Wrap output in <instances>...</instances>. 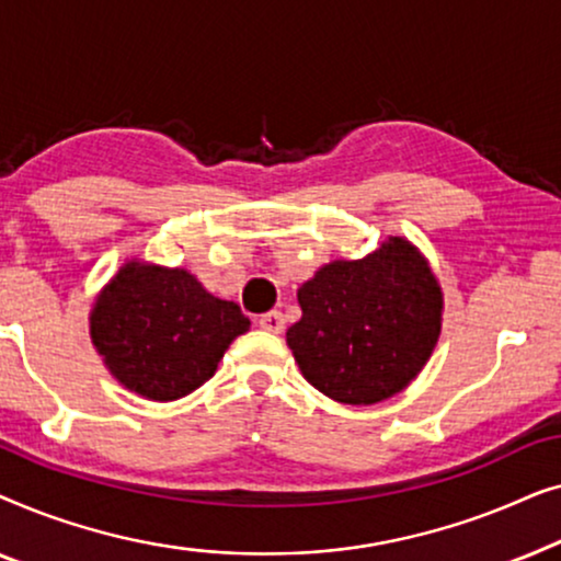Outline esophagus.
<instances>
[{
  "mask_svg": "<svg viewBox=\"0 0 561 561\" xmlns=\"http://www.w3.org/2000/svg\"><path fill=\"white\" fill-rule=\"evenodd\" d=\"M257 324L265 329V332H273V334H280L283 327H286V319H283L280 311H267L263 317L257 319Z\"/></svg>",
  "mask_w": 561,
  "mask_h": 561,
  "instance_id": "esophagus-1",
  "label": "esophagus"
}]
</instances>
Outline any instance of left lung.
Returning a JSON list of instances; mask_svg holds the SVG:
<instances>
[{
    "label": "left lung",
    "instance_id": "1",
    "mask_svg": "<svg viewBox=\"0 0 561 561\" xmlns=\"http://www.w3.org/2000/svg\"><path fill=\"white\" fill-rule=\"evenodd\" d=\"M301 319L286 332L301 375L350 405L388 401L409 388L442 334L439 280L405 237L363 260H332L298 288Z\"/></svg>",
    "mask_w": 561,
    "mask_h": 561
}]
</instances>
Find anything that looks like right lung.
<instances>
[{"instance_id":"right-lung-1","label":"right lung","mask_w":561,"mask_h":561,"mask_svg":"<svg viewBox=\"0 0 561 561\" xmlns=\"http://www.w3.org/2000/svg\"><path fill=\"white\" fill-rule=\"evenodd\" d=\"M250 329L234 301L211 296L186 267L125 260L89 313L91 344L112 378L148 401H179L217 373Z\"/></svg>"}]
</instances>
